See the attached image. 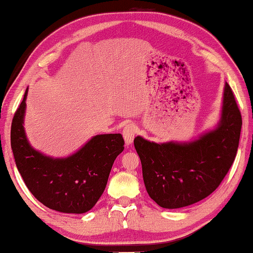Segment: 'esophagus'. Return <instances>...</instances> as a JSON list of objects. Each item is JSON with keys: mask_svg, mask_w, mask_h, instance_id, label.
<instances>
[{"mask_svg": "<svg viewBox=\"0 0 253 253\" xmlns=\"http://www.w3.org/2000/svg\"><path fill=\"white\" fill-rule=\"evenodd\" d=\"M135 133H136V127L133 123L126 124V126L123 127L122 134H123V138H124V141H126V145H130L132 142H133Z\"/></svg>", "mask_w": 253, "mask_h": 253, "instance_id": "esophagus-1", "label": "esophagus"}]
</instances>
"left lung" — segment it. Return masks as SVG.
<instances>
[{
	"label": "left lung",
	"instance_id": "obj_1",
	"mask_svg": "<svg viewBox=\"0 0 253 253\" xmlns=\"http://www.w3.org/2000/svg\"><path fill=\"white\" fill-rule=\"evenodd\" d=\"M242 126L240 111L225 82L220 118L213 129L189 141L157 143L135 136L145 189L166 209L203 200L219 187L236 158Z\"/></svg>",
	"mask_w": 253,
	"mask_h": 253
}]
</instances>
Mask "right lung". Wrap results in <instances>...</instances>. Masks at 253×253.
<instances>
[{
    "instance_id": "1",
    "label": "right lung",
    "mask_w": 253,
    "mask_h": 253,
    "mask_svg": "<svg viewBox=\"0 0 253 253\" xmlns=\"http://www.w3.org/2000/svg\"><path fill=\"white\" fill-rule=\"evenodd\" d=\"M26 87L11 126V148L26 187L48 209L85 213L103 193L114 160L124 150L120 133L97 134L64 158L46 156L31 145L24 129Z\"/></svg>"
}]
</instances>
